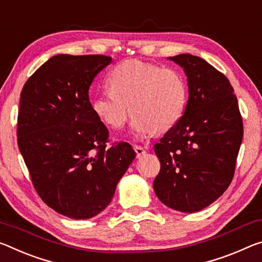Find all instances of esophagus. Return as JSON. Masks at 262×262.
I'll return each mask as SVG.
<instances>
[{"label":"esophagus","mask_w":262,"mask_h":262,"mask_svg":"<svg viewBox=\"0 0 262 262\" xmlns=\"http://www.w3.org/2000/svg\"><path fill=\"white\" fill-rule=\"evenodd\" d=\"M134 149H135V152H136V155H138V157H141L142 155H144V154H146V150H144V149L141 146H135Z\"/></svg>","instance_id":"1"}]
</instances>
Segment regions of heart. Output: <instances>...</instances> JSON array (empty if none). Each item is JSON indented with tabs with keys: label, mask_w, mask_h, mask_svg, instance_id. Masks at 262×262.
<instances>
[{
	"label": "heart",
	"mask_w": 262,
	"mask_h": 262,
	"mask_svg": "<svg viewBox=\"0 0 262 262\" xmlns=\"http://www.w3.org/2000/svg\"><path fill=\"white\" fill-rule=\"evenodd\" d=\"M108 85L111 91L92 98L93 113L108 127L119 129L133 112L132 132L139 139L175 127L188 101V85L180 72L138 59L116 65Z\"/></svg>",
	"instance_id": "1"
}]
</instances>
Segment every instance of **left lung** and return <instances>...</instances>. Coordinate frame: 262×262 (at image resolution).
<instances>
[{"mask_svg":"<svg viewBox=\"0 0 262 262\" xmlns=\"http://www.w3.org/2000/svg\"><path fill=\"white\" fill-rule=\"evenodd\" d=\"M168 59L183 69L189 99L182 119L155 144L161 170L154 191L170 209L192 213L212 204L231 184L243 119L233 87L212 65L189 53Z\"/></svg>","mask_w":262,"mask_h":262,"instance_id":"1","label":"left lung"}]
</instances>
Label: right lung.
Masks as SVG:
<instances>
[{
  "mask_svg": "<svg viewBox=\"0 0 262 262\" xmlns=\"http://www.w3.org/2000/svg\"><path fill=\"white\" fill-rule=\"evenodd\" d=\"M101 55H57L20 93L17 142L37 192L56 212L89 219L106 209L135 151L106 148L108 130L91 107L89 90L111 64Z\"/></svg>",
  "mask_w": 262,
  "mask_h": 262,
  "instance_id": "right-lung-1",
  "label": "right lung"
}]
</instances>
